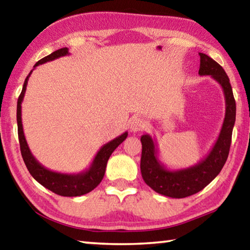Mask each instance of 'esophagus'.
I'll return each instance as SVG.
<instances>
[{"mask_svg": "<svg viewBox=\"0 0 250 250\" xmlns=\"http://www.w3.org/2000/svg\"><path fill=\"white\" fill-rule=\"evenodd\" d=\"M145 128H146V122L142 118L135 117L133 118L130 124V130L132 131V132H139V131H141Z\"/></svg>", "mask_w": 250, "mask_h": 250, "instance_id": "34e87169", "label": "esophagus"}]
</instances>
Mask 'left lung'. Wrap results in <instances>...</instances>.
Returning <instances> with one entry per match:
<instances>
[{
  "instance_id": "8db88e82",
  "label": "left lung",
  "mask_w": 250,
  "mask_h": 250,
  "mask_svg": "<svg viewBox=\"0 0 250 250\" xmlns=\"http://www.w3.org/2000/svg\"><path fill=\"white\" fill-rule=\"evenodd\" d=\"M200 57L198 75L210 76L215 82L221 84L226 104L225 118L221 132L209 153L196 166L172 171L160 162L158 147L151 135L143 134L141 137L140 168L143 180L156 193L172 198L188 197L202 191L219 174L229 153L232 128L236 120V103L229 78L223 67L213 58L203 53H200Z\"/></svg>"
}]
</instances>
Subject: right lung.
I'll list each match as a JSON object with an SVG mask.
<instances>
[{"instance_id": "1", "label": "right lung", "mask_w": 250, "mask_h": 250, "mask_svg": "<svg viewBox=\"0 0 250 250\" xmlns=\"http://www.w3.org/2000/svg\"><path fill=\"white\" fill-rule=\"evenodd\" d=\"M69 55L68 48L64 47L58 50H55L48 56L42 58L34 65V68L39 65L44 64L54 59L59 58L62 56H66ZM28 74V76L25 79L23 89L18 100V109H16V120H18V132H19V140H20V147L21 153H22L23 160L25 166H26L28 172L40 184H42L44 188H48L49 191L54 192L55 194H58L61 196H80L83 194H87L91 192L92 189L96 188L99 185L101 180L104 179L105 167H107V162L115 151L118 146L124 142L126 137H128V132L122 133L119 137L113 139L104 146H101V149L96 154L94 161H92L91 166L86 171L77 173V174H67V173H59L50 171L46 168L44 166L35 159V156L32 154L31 150H29L28 145L25 139L24 131H23V125H22V101L24 99L25 91H26V86L29 76L32 74Z\"/></svg>"}]
</instances>
